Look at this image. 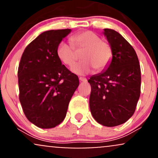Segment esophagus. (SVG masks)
<instances>
[{"label": "esophagus", "mask_w": 158, "mask_h": 158, "mask_svg": "<svg viewBox=\"0 0 158 158\" xmlns=\"http://www.w3.org/2000/svg\"><path fill=\"white\" fill-rule=\"evenodd\" d=\"M79 80L83 81V82H85V81H87V79L85 77H79Z\"/></svg>", "instance_id": "obj_1"}]
</instances>
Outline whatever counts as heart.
<instances>
[{
  "label": "heart",
  "mask_w": 158,
  "mask_h": 158,
  "mask_svg": "<svg viewBox=\"0 0 158 158\" xmlns=\"http://www.w3.org/2000/svg\"><path fill=\"white\" fill-rule=\"evenodd\" d=\"M71 44L61 41L56 48V56L63 64L72 66L77 59V53L82 52V61L74 65L72 72L77 75H85L95 68L97 71L106 69L111 61L113 50L107 41L91 31H84L70 38Z\"/></svg>",
  "instance_id": "obj_1"
}]
</instances>
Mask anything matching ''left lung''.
Listing matches in <instances>:
<instances>
[{
  "label": "left lung",
  "instance_id": "1",
  "mask_svg": "<svg viewBox=\"0 0 158 158\" xmlns=\"http://www.w3.org/2000/svg\"><path fill=\"white\" fill-rule=\"evenodd\" d=\"M113 50L110 64L88 80L91 86L89 105L99 124L114 127L126 123L135 113L140 95L141 72L132 46L118 32L104 29Z\"/></svg>",
  "mask_w": 158,
  "mask_h": 158
}]
</instances>
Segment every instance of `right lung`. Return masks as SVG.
<instances>
[{
	"label": "right lung",
	"instance_id": "1",
	"mask_svg": "<svg viewBox=\"0 0 158 158\" xmlns=\"http://www.w3.org/2000/svg\"><path fill=\"white\" fill-rule=\"evenodd\" d=\"M70 29L48 30L25 48L20 61L19 99L30 122L52 128L64 120L79 79L58 59V44Z\"/></svg>",
	"mask_w": 158,
	"mask_h": 158
}]
</instances>
